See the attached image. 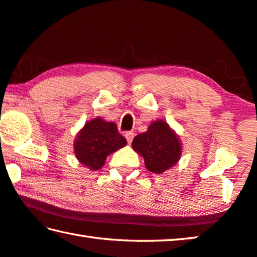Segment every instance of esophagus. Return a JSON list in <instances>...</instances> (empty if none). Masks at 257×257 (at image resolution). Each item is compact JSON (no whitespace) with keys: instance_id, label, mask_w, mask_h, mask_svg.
<instances>
[{"instance_id":"34e87169","label":"esophagus","mask_w":257,"mask_h":257,"mask_svg":"<svg viewBox=\"0 0 257 257\" xmlns=\"http://www.w3.org/2000/svg\"><path fill=\"white\" fill-rule=\"evenodd\" d=\"M124 137L127 138V142L130 144L133 142V140H134V133L133 132H125Z\"/></svg>"}]
</instances>
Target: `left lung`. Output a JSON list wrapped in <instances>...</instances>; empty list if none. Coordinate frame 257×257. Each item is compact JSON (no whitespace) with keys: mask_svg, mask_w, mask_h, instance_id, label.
Masks as SVG:
<instances>
[{"mask_svg":"<svg viewBox=\"0 0 257 257\" xmlns=\"http://www.w3.org/2000/svg\"><path fill=\"white\" fill-rule=\"evenodd\" d=\"M133 149L143 156L146 169L162 174L173 167L181 157L182 146L167 122L154 121L148 132L138 134L133 141Z\"/></svg>","mask_w":257,"mask_h":257,"instance_id":"left-lung-1","label":"left lung"}]
</instances>
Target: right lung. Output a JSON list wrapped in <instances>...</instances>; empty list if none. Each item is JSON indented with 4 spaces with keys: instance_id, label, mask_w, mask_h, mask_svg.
I'll list each match as a JSON object with an SVG mask.
<instances>
[{
    "instance_id": "right-lung-1",
    "label": "right lung",
    "mask_w": 257,
    "mask_h": 257,
    "mask_svg": "<svg viewBox=\"0 0 257 257\" xmlns=\"http://www.w3.org/2000/svg\"><path fill=\"white\" fill-rule=\"evenodd\" d=\"M127 144L125 138L117 132L114 122L96 117L87 122L77 135L74 153L81 164L92 170L100 169L109 153Z\"/></svg>"
}]
</instances>
